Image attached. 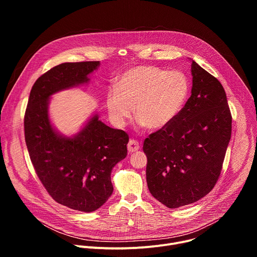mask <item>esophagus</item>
Segmentation results:
<instances>
[{
	"label": "esophagus",
	"mask_w": 257,
	"mask_h": 257,
	"mask_svg": "<svg viewBox=\"0 0 257 257\" xmlns=\"http://www.w3.org/2000/svg\"><path fill=\"white\" fill-rule=\"evenodd\" d=\"M127 149H128V152H129V153H135V152H137V151L140 149V144H139V142H138L137 140L131 139V140L128 142Z\"/></svg>",
	"instance_id": "esophagus-1"
}]
</instances>
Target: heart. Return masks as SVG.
<instances>
[{"label": "heart", "mask_w": 257, "mask_h": 257, "mask_svg": "<svg viewBox=\"0 0 257 257\" xmlns=\"http://www.w3.org/2000/svg\"><path fill=\"white\" fill-rule=\"evenodd\" d=\"M189 92L187 78L179 71L137 66L120 76L109 88L105 103L111 120L119 127L134 115L149 129L168 126L180 113Z\"/></svg>", "instance_id": "heart-1"}]
</instances>
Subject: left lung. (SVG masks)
I'll return each mask as SVG.
<instances>
[{"instance_id": "obj_1", "label": "left lung", "mask_w": 257, "mask_h": 257, "mask_svg": "<svg viewBox=\"0 0 257 257\" xmlns=\"http://www.w3.org/2000/svg\"><path fill=\"white\" fill-rule=\"evenodd\" d=\"M191 73V95L184 107L143 143L150 192L169 208L191 204L211 191L232 133L221 82L193 60Z\"/></svg>"}]
</instances>
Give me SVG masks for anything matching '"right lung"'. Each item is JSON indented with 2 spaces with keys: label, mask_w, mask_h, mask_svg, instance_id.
Returning <instances> with one entry per match:
<instances>
[{
  "label": "right lung",
  "mask_w": 257,
  "mask_h": 257,
  "mask_svg": "<svg viewBox=\"0 0 257 257\" xmlns=\"http://www.w3.org/2000/svg\"><path fill=\"white\" fill-rule=\"evenodd\" d=\"M98 61L63 63L33 84L24 116L25 142L31 163L43 185L58 203L91 212L113 193L111 173L127 156L128 134L92 116L74 136L60 134L49 118L54 93L89 81Z\"/></svg>",
  "instance_id": "obj_1"
}]
</instances>
